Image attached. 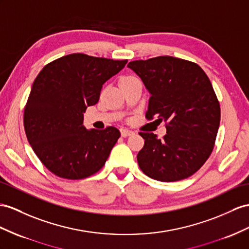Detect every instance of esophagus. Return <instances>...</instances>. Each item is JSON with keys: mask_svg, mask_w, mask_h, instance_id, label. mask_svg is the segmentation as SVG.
<instances>
[{"mask_svg": "<svg viewBox=\"0 0 249 249\" xmlns=\"http://www.w3.org/2000/svg\"><path fill=\"white\" fill-rule=\"evenodd\" d=\"M121 135H122V137L131 136V135H133V131H132V130H130V129L124 128V129H121Z\"/></svg>", "mask_w": 249, "mask_h": 249, "instance_id": "1", "label": "esophagus"}]
</instances>
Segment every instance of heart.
I'll return each mask as SVG.
<instances>
[{
  "label": "heart",
  "mask_w": 249,
  "mask_h": 249,
  "mask_svg": "<svg viewBox=\"0 0 249 249\" xmlns=\"http://www.w3.org/2000/svg\"><path fill=\"white\" fill-rule=\"evenodd\" d=\"M133 78H136V76H133V75H129V76H125V78H123L122 80H127V79H133Z\"/></svg>",
  "instance_id": "heart-1"
}]
</instances>
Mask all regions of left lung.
I'll use <instances>...</instances> for the list:
<instances>
[{
    "instance_id": "8db88e82",
    "label": "left lung",
    "mask_w": 249,
    "mask_h": 249,
    "mask_svg": "<svg viewBox=\"0 0 249 249\" xmlns=\"http://www.w3.org/2000/svg\"><path fill=\"white\" fill-rule=\"evenodd\" d=\"M128 67L150 93L146 119L166 122L163 139L140 132L143 148L138 164L149 178L162 182L193 176L213 152L221 109L207 74L197 64L169 55L129 62Z\"/></svg>"
}]
</instances>
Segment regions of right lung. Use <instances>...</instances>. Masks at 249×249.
<instances>
[{"label": "right lung", "mask_w": 249, "mask_h": 249, "mask_svg": "<svg viewBox=\"0 0 249 249\" xmlns=\"http://www.w3.org/2000/svg\"><path fill=\"white\" fill-rule=\"evenodd\" d=\"M126 63L71 53L37 74L24 109V128L35 154L53 175L80 180L104 166L121 133L113 126L87 130L83 113L98 103L102 86Z\"/></svg>", "instance_id": "add662e5"}]
</instances>
